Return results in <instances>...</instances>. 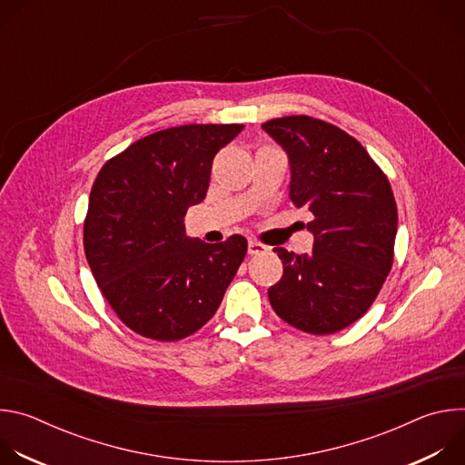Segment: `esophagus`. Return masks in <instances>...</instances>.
I'll return each instance as SVG.
<instances>
[{
  "mask_svg": "<svg viewBox=\"0 0 465 465\" xmlns=\"http://www.w3.org/2000/svg\"><path fill=\"white\" fill-rule=\"evenodd\" d=\"M262 252H267V246L257 242V241H252V239L248 241V253H250V255H259V253H262Z\"/></svg>",
  "mask_w": 465,
  "mask_h": 465,
  "instance_id": "1",
  "label": "esophagus"
}]
</instances>
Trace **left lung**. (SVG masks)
<instances>
[{"label":"left lung","mask_w":465,"mask_h":465,"mask_svg":"<svg viewBox=\"0 0 465 465\" xmlns=\"http://www.w3.org/2000/svg\"><path fill=\"white\" fill-rule=\"evenodd\" d=\"M261 128L287 154L292 204L314 217L311 253L274 248L283 276L269 289L271 305L305 333H337L370 309L391 269L397 206L390 182L339 126L289 115Z\"/></svg>","instance_id":"8db88e82"}]
</instances>
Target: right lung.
I'll return each instance as SVG.
<instances>
[{
    "instance_id": "1",
    "label": "right lung",
    "mask_w": 465,
    "mask_h": 465,
    "mask_svg": "<svg viewBox=\"0 0 465 465\" xmlns=\"http://www.w3.org/2000/svg\"><path fill=\"white\" fill-rule=\"evenodd\" d=\"M244 124H183L132 143L99 171L84 221V252L103 296L134 333L173 342L219 309L246 255L232 235L210 244L185 233L215 154Z\"/></svg>"
}]
</instances>
